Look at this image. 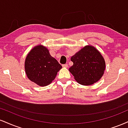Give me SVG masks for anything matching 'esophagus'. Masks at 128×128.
<instances>
[{
  "label": "esophagus",
  "mask_w": 128,
  "mask_h": 128,
  "mask_svg": "<svg viewBox=\"0 0 128 128\" xmlns=\"http://www.w3.org/2000/svg\"><path fill=\"white\" fill-rule=\"evenodd\" d=\"M62 66L63 67H65V68H67V67H68V64H62Z\"/></svg>",
  "instance_id": "1"
}]
</instances>
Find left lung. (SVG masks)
I'll return each mask as SVG.
<instances>
[{"instance_id": "8db88e82", "label": "left lung", "mask_w": 128, "mask_h": 128, "mask_svg": "<svg viewBox=\"0 0 128 128\" xmlns=\"http://www.w3.org/2000/svg\"><path fill=\"white\" fill-rule=\"evenodd\" d=\"M73 65L69 71L79 84L91 85L102 78L106 69L102 55L94 46L86 45L71 57Z\"/></svg>"}]
</instances>
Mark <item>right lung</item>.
Returning a JSON list of instances; mask_svg holds the SVG:
<instances>
[{"label": "right lung", "mask_w": 128, "mask_h": 128, "mask_svg": "<svg viewBox=\"0 0 128 128\" xmlns=\"http://www.w3.org/2000/svg\"><path fill=\"white\" fill-rule=\"evenodd\" d=\"M24 68L29 80L40 86H45L55 79L62 66L50 55L46 47L38 44L27 54Z\"/></svg>", "instance_id": "add662e5"}]
</instances>
